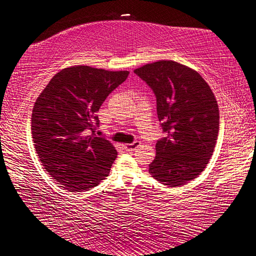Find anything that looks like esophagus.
<instances>
[{
	"mask_svg": "<svg viewBox=\"0 0 256 256\" xmlns=\"http://www.w3.org/2000/svg\"><path fill=\"white\" fill-rule=\"evenodd\" d=\"M138 146H140V142L136 141V142H133V144H124V149H125V151H128V152H132V151L136 148H138Z\"/></svg>",
	"mask_w": 256,
	"mask_h": 256,
	"instance_id": "obj_1",
	"label": "esophagus"
}]
</instances>
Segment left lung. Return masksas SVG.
Listing matches in <instances>:
<instances>
[{
  "instance_id": "1",
  "label": "left lung",
  "mask_w": 256,
  "mask_h": 256,
  "mask_svg": "<svg viewBox=\"0 0 256 256\" xmlns=\"http://www.w3.org/2000/svg\"><path fill=\"white\" fill-rule=\"evenodd\" d=\"M134 73L154 90L164 132L149 172L170 188L184 185L204 170L214 154L219 132L214 94L200 73L175 60L146 64Z\"/></svg>"
}]
</instances>
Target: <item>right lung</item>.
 <instances>
[{
    "label": "right lung",
    "instance_id": "add662e5",
    "mask_svg": "<svg viewBox=\"0 0 256 256\" xmlns=\"http://www.w3.org/2000/svg\"><path fill=\"white\" fill-rule=\"evenodd\" d=\"M128 73L86 66L66 68L52 78L34 102V149L48 174L71 192L92 188L110 174L118 151L94 133L99 124L96 112Z\"/></svg>",
    "mask_w": 256,
    "mask_h": 256
}]
</instances>
